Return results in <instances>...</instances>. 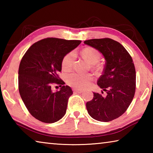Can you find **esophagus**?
Segmentation results:
<instances>
[{
	"mask_svg": "<svg viewBox=\"0 0 153 153\" xmlns=\"http://www.w3.org/2000/svg\"><path fill=\"white\" fill-rule=\"evenodd\" d=\"M74 91L75 92H77V93H82L83 92V90L81 89H74Z\"/></svg>",
	"mask_w": 153,
	"mask_h": 153,
	"instance_id": "34e87169",
	"label": "esophagus"
}]
</instances>
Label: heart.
I'll list each match as a JSON object with an SVG mask.
<instances>
[{"mask_svg":"<svg viewBox=\"0 0 153 153\" xmlns=\"http://www.w3.org/2000/svg\"><path fill=\"white\" fill-rule=\"evenodd\" d=\"M81 55L89 63L92 64V67L94 70H100L101 67L97 64L100 59V53L99 51L93 47H86L82 51ZM75 60H76V53L74 51L69 52L65 55L61 63L62 68L63 70L69 71L71 69ZM92 79L93 76L90 74H82L74 72L66 76L67 84L69 86L79 89L87 87Z\"/></svg>","mask_w":153,"mask_h":153,"instance_id":"heart-1","label":"heart"}]
</instances>
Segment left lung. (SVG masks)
Returning a JSON list of instances; mask_svg holds the SVG:
<instances>
[{
  "instance_id": "left-lung-1",
  "label": "left lung",
  "mask_w": 153,
  "mask_h": 153,
  "mask_svg": "<svg viewBox=\"0 0 153 153\" xmlns=\"http://www.w3.org/2000/svg\"><path fill=\"white\" fill-rule=\"evenodd\" d=\"M84 43L100 52L106 60L97 84L107 94L94 92L92 100L86 102L88 113L96 120L108 122L122 115L132 101L136 91L135 67L128 52L117 41L105 38Z\"/></svg>"
}]
</instances>
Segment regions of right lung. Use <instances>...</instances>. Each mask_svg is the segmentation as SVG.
<instances>
[{"label": "right lung", "mask_w": 153, "mask_h": 153, "mask_svg": "<svg viewBox=\"0 0 153 153\" xmlns=\"http://www.w3.org/2000/svg\"><path fill=\"white\" fill-rule=\"evenodd\" d=\"M81 40H67L47 38L30 46L22 59L19 67L18 84L23 102L36 120L46 123H55L66 113L71 88L65 86L59 76L65 55L76 48ZM58 84L59 91L51 86Z\"/></svg>", "instance_id": "1"}]
</instances>
